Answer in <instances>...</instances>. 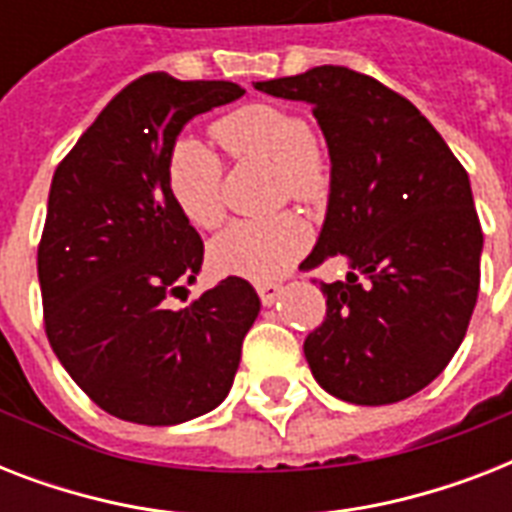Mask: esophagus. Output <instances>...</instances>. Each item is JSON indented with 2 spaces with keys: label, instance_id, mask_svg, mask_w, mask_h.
I'll list each match as a JSON object with an SVG mask.
<instances>
[{
  "label": "esophagus",
  "instance_id": "34e87169",
  "mask_svg": "<svg viewBox=\"0 0 512 512\" xmlns=\"http://www.w3.org/2000/svg\"><path fill=\"white\" fill-rule=\"evenodd\" d=\"M255 289H257V295H260V303L263 305H273L281 295V287L279 284H273V281H257Z\"/></svg>",
  "mask_w": 512,
  "mask_h": 512
}]
</instances>
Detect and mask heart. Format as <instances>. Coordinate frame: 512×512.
<instances>
[{
  "mask_svg": "<svg viewBox=\"0 0 512 512\" xmlns=\"http://www.w3.org/2000/svg\"><path fill=\"white\" fill-rule=\"evenodd\" d=\"M217 143L236 159H260L276 167L281 199L313 204L329 185L327 162L313 140L311 124L289 108L252 103L236 108L212 127ZM167 191L177 209L199 228H215L225 217L223 164L212 148L180 138L167 156ZM311 247V225L295 212L239 220L209 244L217 273L268 281L287 273Z\"/></svg>",
  "mask_w": 512,
  "mask_h": 512,
  "instance_id": "1",
  "label": "heart"
}]
</instances>
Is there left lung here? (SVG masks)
I'll return each instance as SVG.
<instances>
[{"label":"left lung","instance_id":"8db88e82","mask_svg":"<svg viewBox=\"0 0 512 512\" xmlns=\"http://www.w3.org/2000/svg\"><path fill=\"white\" fill-rule=\"evenodd\" d=\"M255 90L311 103L332 159L324 228L300 268L342 255L353 271L321 284L327 319L303 345L313 377L350 404L404 401L444 372L476 308L484 233L468 172L372 76L316 66Z\"/></svg>","mask_w":512,"mask_h":512}]
</instances>
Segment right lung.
Returning a JSON list of instances; mask_svg holds the SVG:
<instances>
[{
	"instance_id": "obj_1",
	"label": "right lung",
	"mask_w": 512,
	"mask_h": 512,
	"mask_svg": "<svg viewBox=\"0 0 512 512\" xmlns=\"http://www.w3.org/2000/svg\"><path fill=\"white\" fill-rule=\"evenodd\" d=\"M233 82L146 74L127 84L58 164L39 241L44 329L87 396L119 420L177 425L233 385L260 313L228 276L188 308L204 244L167 191V156L193 116L241 98Z\"/></svg>"
}]
</instances>
